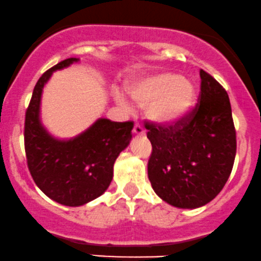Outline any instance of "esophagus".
Instances as JSON below:
<instances>
[{
    "label": "esophagus",
    "instance_id": "1",
    "mask_svg": "<svg viewBox=\"0 0 261 261\" xmlns=\"http://www.w3.org/2000/svg\"><path fill=\"white\" fill-rule=\"evenodd\" d=\"M133 133L136 134V136H143V134H145V130H144L142 124L136 123V125H134V128H133Z\"/></svg>",
    "mask_w": 261,
    "mask_h": 261
}]
</instances>
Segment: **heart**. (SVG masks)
Listing matches in <instances>:
<instances>
[{"label":"heart","mask_w":261,"mask_h":261,"mask_svg":"<svg viewBox=\"0 0 261 261\" xmlns=\"http://www.w3.org/2000/svg\"><path fill=\"white\" fill-rule=\"evenodd\" d=\"M125 90L138 106L145 107L146 117L160 125H172L185 119L197 99L194 83L172 72L136 78L128 83ZM117 100L127 106L121 95Z\"/></svg>","instance_id":"obj_1"}]
</instances>
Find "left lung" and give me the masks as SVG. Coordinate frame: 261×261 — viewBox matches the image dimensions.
Here are the masks:
<instances>
[{
	"mask_svg": "<svg viewBox=\"0 0 261 261\" xmlns=\"http://www.w3.org/2000/svg\"><path fill=\"white\" fill-rule=\"evenodd\" d=\"M195 109L178 123L145 121L152 145L148 176L162 200L179 209L210 203L227 182L236 158V129L227 91L200 69Z\"/></svg>",
	"mask_w": 261,
	"mask_h": 261,
	"instance_id": "left-lung-1",
	"label": "left lung"
}]
</instances>
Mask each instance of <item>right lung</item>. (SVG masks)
Masks as SVG:
<instances>
[{
    "mask_svg": "<svg viewBox=\"0 0 261 261\" xmlns=\"http://www.w3.org/2000/svg\"><path fill=\"white\" fill-rule=\"evenodd\" d=\"M79 58H67L40 76L25 112L24 145L35 185L52 200L66 206H81L106 192L119 152L129 145L133 122L99 118L87 130L70 139H57L40 119L42 89L55 70Z\"/></svg>",
    "mask_w": 261,
    "mask_h": 261,
    "instance_id": "obj_1",
    "label": "right lung"
}]
</instances>
